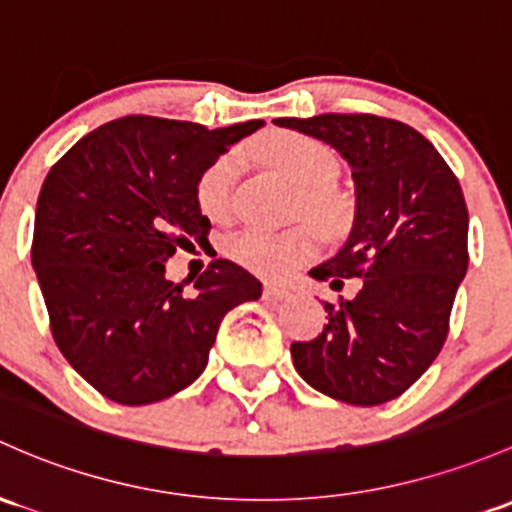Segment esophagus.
<instances>
[{
  "label": "esophagus",
  "instance_id": "1",
  "mask_svg": "<svg viewBox=\"0 0 512 512\" xmlns=\"http://www.w3.org/2000/svg\"><path fill=\"white\" fill-rule=\"evenodd\" d=\"M265 299H274V301H284L292 297V292H289L287 287H277V284H265Z\"/></svg>",
  "mask_w": 512,
  "mask_h": 512
}]
</instances>
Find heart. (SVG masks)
Returning a JSON list of instances; mask_svg holds the SVG:
<instances>
[{"label": "heart", "instance_id": "heart-1", "mask_svg": "<svg viewBox=\"0 0 512 512\" xmlns=\"http://www.w3.org/2000/svg\"><path fill=\"white\" fill-rule=\"evenodd\" d=\"M260 152L274 171L301 188V206L306 211L321 218L331 215L333 198L321 184H326L336 171V157L324 142L299 132H277L260 144ZM235 174H238V159L233 154L215 159L201 174L196 184V201L208 218H223L228 213ZM316 247H319V233L309 223L284 230L247 228L223 242V250L230 260L262 277H284L309 260Z\"/></svg>", "mask_w": 512, "mask_h": 512}]
</instances>
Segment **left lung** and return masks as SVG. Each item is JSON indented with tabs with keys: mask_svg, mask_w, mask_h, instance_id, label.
Segmentation results:
<instances>
[{
	"mask_svg": "<svg viewBox=\"0 0 512 512\" xmlns=\"http://www.w3.org/2000/svg\"><path fill=\"white\" fill-rule=\"evenodd\" d=\"M274 125L331 144L351 166L353 228L309 274L360 292L328 304L314 341L292 343L294 368L314 390L348 405L395 400L434 363L469 267V211L459 179L427 137L378 115L279 117Z\"/></svg>",
	"mask_w": 512,
	"mask_h": 512,
	"instance_id": "left-lung-1",
	"label": "left lung"
}]
</instances>
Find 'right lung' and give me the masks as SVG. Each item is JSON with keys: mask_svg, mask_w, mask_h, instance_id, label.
I'll use <instances>...</instances> for the list:
<instances>
[{"mask_svg": "<svg viewBox=\"0 0 512 512\" xmlns=\"http://www.w3.org/2000/svg\"><path fill=\"white\" fill-rule=\"evenodd\" d=\"M262 125L129 115L85 134L48 171L31 265L53 341L107 400L149 405L184 390L206 370L223 316L262 297L230 260H213L191 292L164 277L176 247L211 230L196 201L201 174Z\"/></svg>", "mask_w": 512, "mask_h": 512, "instance_id": "right-lung-1", "label": "right lung"}]
</instances>
